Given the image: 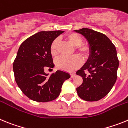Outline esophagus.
<instances>
[{"mask_svg":"<svg viewBox=\"0 0 128 128\" xmlns=\"http://www.w3.org/2000/svg\"><path fill=\"white\" fill-rule=\"evenodd\" d=\"M75 76H76L75 73H70V77H71V78H74Z\"/></svg>","mask_w":128,"mask_h":128,"instance_id":"1","label":"esophagus"}]
</instances>
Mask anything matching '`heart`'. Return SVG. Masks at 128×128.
Masks as SVG:
<instances>
[{
  "mask_svg": "<svg viewBox=\"0 0 128 128\" xmlns=\"http://www.w3.org/2000/svg\"><path fill=\"white\" fill-rule=\"evenodd\" d=\"M65 38L70 44L76 47L77 52L83 58H87L90 54V48L86 44H82V39L80 35L74 32L68 33L66 35ZM58 40H53L50 45V50L52 56L57 54ZM82 65L81 58L78 55H74L71 57L61 56L56 59V65L58 68L63 70L71 72L80 67Z\"/></svg>",
  "mask_w": 128,
  "mask_h": 128,
  "instance_id": "obj_1",
  "label": "heart"
}]
</instances>
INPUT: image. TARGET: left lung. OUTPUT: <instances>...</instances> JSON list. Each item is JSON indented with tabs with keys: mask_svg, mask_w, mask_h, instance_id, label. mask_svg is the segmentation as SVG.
Returning a JSON list of instances; mask_svg holds the SVG:
<instances>
[{
	"mask_svg": "<svg viewBox=\"0 0 128 128\" xmlns=\"http://www.w3.org/2000/svg\"><path fill=\"white\" fill-rule=\"evenodd\" d=\"M74 31L86 38L90 56L77 75L82 78V83L76 88L80 98L86 101H97L104 98L117 80L118 60L117 50L106 35L92 29L82 28ZM86 70L90 74L84 73Z\"/></svg>",
	"mask_w": 128,
	"mask_h": 128,
	"instance_id": "8db88e82",
	"label": "left lung"
}]
</instances>
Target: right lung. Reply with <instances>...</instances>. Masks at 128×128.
<instances>
[{
	"mask_svg": "<svg viewBox=\"0 0 128 128\" xmlns=\"http://www.w3.org/2000/svg\"><path fill=\"white\" fill-rule=\"evenodd\" d=\"M63 30L41 31L26 39L18 48L13 63L16 82L28 98L37 102H48L58 98L68 73L57 70L51 76L44 72L53 68L50 47Z\"/></svg>",
	"mask_w": 128,
	"mask_h": 128,
	"instance_id": "obj_1",
	"label": "right lung"
}]
</instances>
